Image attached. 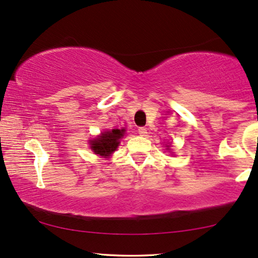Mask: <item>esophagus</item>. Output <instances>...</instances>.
<instances>
[{
  "label": "esophagus",
  "instance_id": "obj_1",
  "mask_svg": "<svg viewBox=\"0 0 258 258\" xmlns=\"http://www.w3.org/2000/svg\"><path fill=\"white\" fill-rule=\"evenodd\" d=\"M147 128H144V126H141V128H139V134L141 136H146L147 135Z\"/></svg>",
  "mask_w": 258,
  "mask_h": 258
}]
</instances>
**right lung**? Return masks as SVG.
I'll return each instance as SVG.
<instances>
[{
	"label": "right lung",
	"instance_id": "1",
	"mask_svg": "<svg viewBox=\"0 0 258 258\" xmlns=\"http://www.w3.org/2000/svg\"><path fill=\"white\" fill-rule=\"evenodd\" d=\"M124 129H112L111 132H105L98 136L96 140H93L90 142V148L94 150L95 154L100 156H109L116 150L118 147L119 140L124 135Z\"/></svg>",
	"mask_w": 258,
	"mask_h": 258
}]
</instances>
